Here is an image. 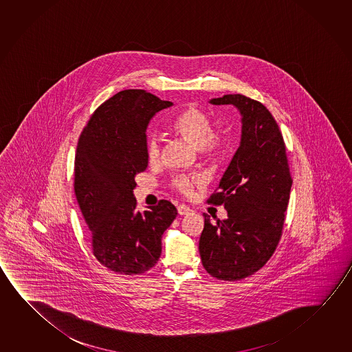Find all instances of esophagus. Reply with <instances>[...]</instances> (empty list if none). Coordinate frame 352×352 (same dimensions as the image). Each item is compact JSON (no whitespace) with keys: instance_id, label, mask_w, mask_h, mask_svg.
I'll use <instances>...</instances> for the list:
<instances>
[{"instance_id":"obj_1","label":"esophagus","mask_w":352,"mask_h":352,"mask_svg":"<svg viewBox=\"0 0 352 352\" xmlns=\"http://www.w3.org/2000/svg\"><path fill=\"white\" fill-rule=\"evenodd\" d=\"M192 212V210L190 208V207H188L186 205H179L178 206V213L180 214V216H185V214H189V213H191Z\"/></svg>"}]
</instances>
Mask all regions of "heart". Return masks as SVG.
I'll return each instance as SVG.
<instances>
[{"label":"heart","mask_w":352,"mask_h":352,"mask_svg":"<svg viewBox=\"0 0 352 352\" xmlns=\"http://www.w3.org/2000/svg\"><path fill=\"white\" fill-rule=\"evenodd\" d=\"M172 130L197 147L206 157H216L224 150L227 140L222 130L213 129L210 117L197 107L190 106L174 119ZM161 141L157 136H151L146 144V158L150 164L161 161ZM205 184V177L201 174H179L175 175L170 186L179 194L190 196L196 186Z\"/></svg>","instance_id":"1"}]
</instances>
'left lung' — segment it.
<instances>
[{
  "mask_svg": "<svg viewBox=\"0 0 352 352\" xmlns=\"http://www.w3.org/2000/svg\"><path fill=\"white\" fill-rule=\"evenodd\" d=\"M234 104L243 116V133L216 191L207 202L224 206L228 218L212 224L204 213L201 260L219 280H241L270 261L280 241L292 179L285 144L276 119L260 101L240 94L211 100Z\"/></svg>",
  "mask_w": 352,
  "mask_h": 352,
  "instance_id": "8db88e82",
  "label": "left lung"
}]
</instances>
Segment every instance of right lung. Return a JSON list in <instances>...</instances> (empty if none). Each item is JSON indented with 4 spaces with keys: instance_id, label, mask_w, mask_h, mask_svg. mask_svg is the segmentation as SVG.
Returning <instances> with one entry per match:
<instances>
[{
    "instance_id": "obj_1",
    "label": "right lung",
    "mask_w": 352,
    "mask_h": 352,
    "mask_svg": "<svg viewBox=\"0 0 352 352\" xmlns=\"http://www.w3.org/2000/svg\"><path fill=\"white\" fill-rule=\"evenodd\" d=\"M172 104L145 90H123L98 106L78 141L74 192L91 232L92 254L118 274L151 270L178 214L167 200L138 211L133 194L136 174L147 167V124Z\"/></svg>"
}]
</instances>
